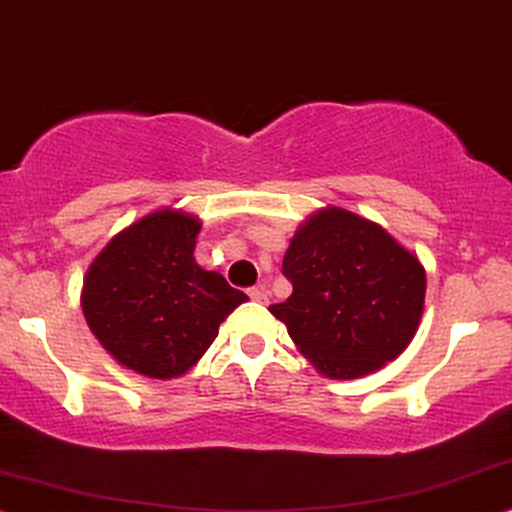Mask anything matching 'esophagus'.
I'll use <instances>...</instances> for the list:
<instances>
[{
    "label": "esophagus",
    "instance_id": "1",
    "mask_svg": "<svg viewBox=\"0 0 512 512\" xmlns=\"http://www.w3.org/2000/svg\"><path fill=\"white\" fill-rule=\"evenodd\" d=\"M249 296H251V301H256V304H268V294L263 287L249 289Z\"/></svg>",
    "mask_w": 512,
    "mask_h": 512
}]
</instances>
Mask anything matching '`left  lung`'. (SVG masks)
Masks as SVG:
<instances>
[{
    "label": "left lung",
    "instance_id": "1",
    "mask_svg": "<svg viewBox=\"0 0 512 512\" xmlns=\"http://www.w3.org/2000/svg\"><path fill=\"white\" fill-rule=\"evenodd\" d=\"M282 273L294 292L270 313L330 380L377 372L418 332L427 289L418 256L342 206L318 208L299 225Z\"/></svg>",
    "mask_w": 512,
    "mask_h": 512
}]
</instances>
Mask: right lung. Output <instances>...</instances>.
Returning <instances> with one entry per match:
<instances>
[{
  "mask_svg": "<svg viewBox=\"0 0 512 512\" xmlns=\"http://www.w3.org/2000/svg\"><path fill=\"white\" fill-rule=\"evenodd\" d=\"M201 220L159 208L99 251L80 306L97 342L123 368L173 380L199 363L218 327L249 296L194 261Z\"/></svg>",
  "mask_w": 512,
  "mask_h": 512,
  "instance_id": "right-lung-1",
  "label": "right lung"
}]
</instances>
